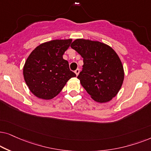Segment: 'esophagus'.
<instances>
[{"mask_svg": "<svg viewBox=\"0 0 151 151\" xmlns=\"http://www.w3.org/2000/svg\"><path fill=\"white\" fill-rule=\"evenodd\" d=\"M79 72H80L79 69H77L75 70V71H74V73L76 74V75L78 76V75H79Z\"/></svg>", "mask_w": 151, "mask_h": 151, "instance_id": "1", "label": "esophagus"}]
</instances>
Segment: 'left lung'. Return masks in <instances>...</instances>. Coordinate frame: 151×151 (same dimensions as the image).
<instances>
[{
	"label": "left lung",
	"mask_w": 151,
	"mask_h": 151,
	"mask_svg": "<svg viewBox=\"0 0 151 151\" xmlns=\"http://www.w3.org/2000/svg\"><path fill=\"white\" fill-rule=\"evenodd\" d=\"M83 59L82 71L77 78L92 99L99 103L110 101L123 83L124 71L115 51L99 41L78 39L70 45Z\"/></svg>",
	"instance_id": "8db88e82"
}]
</instances>
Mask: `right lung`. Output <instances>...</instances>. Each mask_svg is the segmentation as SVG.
<instances>
[{"label": "right lung", "mask_w": 151, "mask_h": 151, "mask_svg": "<svg viewBox=\"0 0 151 151\" xmlns=\"http://www.w3.org/2000/svg\"><path fill=\"white\" fill-rule=\"evenodd\" d=\"M72 40H52L37 46L26 60L23 77L30 91L42 99H53L76 74L63 55Z\"/></svg>", "instance_id": "right-lung-1"}]
</instances>
